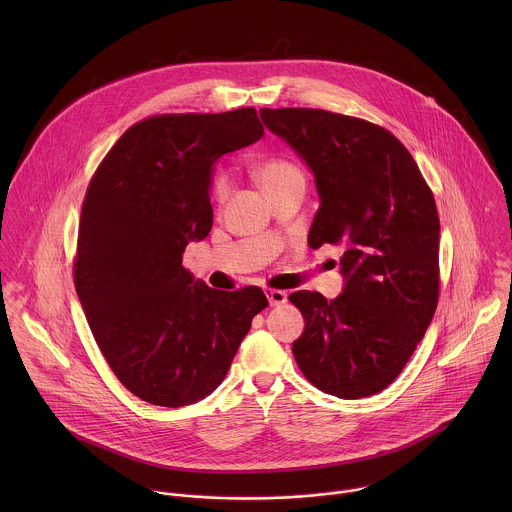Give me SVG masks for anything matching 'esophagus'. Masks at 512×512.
I'll list each match as a JSON object with an SVG mask.
<instances>
[{
  "label": "esophagus",
  "mask_w": 512,
  "mask_h": 512,
  "mask_svg": "<svg viewBox=\"0 0 512 512\" xmlns=\"http://www.w3.org/2000/svg\"><path fill=\"white\" fill-rule=\"evenodd\" d=\"M266 297L270 301L272 307H278V305H284L288 301V295L286 292H280V290H266Z\"/></svg>",
  "instance_id": "34e87169"
}]
</instances>
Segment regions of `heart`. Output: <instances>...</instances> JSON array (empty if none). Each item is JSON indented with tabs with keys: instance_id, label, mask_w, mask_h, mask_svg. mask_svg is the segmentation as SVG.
<instances>
[{
	"instance_id": "b5f03b06",
	"label": "heart",
	"mask_w": 512,
	"mask_h": 512,
	"mask_svg": "<svg viewBox=\"0 0 512 512\" xmlns=\"http://www.w3.org/2000/svg\"><path fill=\"white\" fill-rule=\"evenodd\" d=\"M299 175H301V171L293 163L284 161V159H270L258 167V181H260L262 189L280 185V183H284L292 177H299ZM228 189H230V179L226 175H219L215 181V195L219 201L226 199Z\"/></svg>"
}]
</instances>
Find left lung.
<instances>
[{
	"mask_svg": "<svg viewBox=\"0 0 512 512\" xmlns=\"http://www.w3.org/2000/svg\"><path fill=\"white\" fill-rule=\"evenodd\" d=\"M264 126L315 177L311 248H343V292H295L305 329L292 351L319 390L357 400L384 390L436 313L439 219L414 157L365 120L311 108H262Z\"/></svg>",
	"mask_w": 512,
	"mask_h": 512,
	"instance_id": "1",
	"label": "left lung"
}]
</instances>
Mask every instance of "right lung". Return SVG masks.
I'll use <instances>...</instances> for the list:
<instances>
[{"mask_svg":"<svg viewBox=\"0 0 512 512\" xmlns=\"http://www.w3.org/2000/svg\"><path fill=\"white\" fill-rule=\"evenodd\" d=\"M264 136L254 108L153 116L108 151L88 185L74 288L118 380L155 406H189L224 380L268 299L220 292L183 268L213 228L215 163Z\"/></svg>","mask_w":512,"mask_h":512,"instance_id":"right-lung-1","label":"right lung"}]
</instances>
